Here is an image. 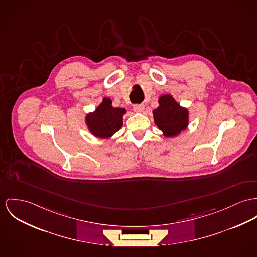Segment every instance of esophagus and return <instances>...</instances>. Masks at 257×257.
<instances>
[{
    "instance_id": "obj_1",
    "label": "esophagus",
    "mask_w": 257,
    "mask_h": 257,
    "mask_svg": "<svg viewBox=\"0 0 257 257\" xmlns=\"http://www.w3.org/2000/svg\"><path fill=\"white\" fill-rule=\"evenodd\" d=\"M133 109H134L135 112L141 113V112H143L145 110V105L144 104H135L133 106Z\"/></svg>"
}]
</instances>
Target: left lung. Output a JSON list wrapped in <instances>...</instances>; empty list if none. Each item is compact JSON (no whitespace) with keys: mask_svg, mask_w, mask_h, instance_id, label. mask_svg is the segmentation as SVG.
Wrapping results in <instances>:
<instances>
[{"mask_svg":"<svg viewBox=\"0 0 257 257\" xmlns=\"http://www.w3.org/2000/svg\"><path fill=\"white\" fill-rule=\"evenodd\" d=\"M153 115L162 135L168 138L176 137L189 126V109L181 106L169 94L158 98V107L153 110Z\"/></svg>","mask_w":257,"mask_h":257,"instance_id":"1","label":"left lung"}]
</instances>
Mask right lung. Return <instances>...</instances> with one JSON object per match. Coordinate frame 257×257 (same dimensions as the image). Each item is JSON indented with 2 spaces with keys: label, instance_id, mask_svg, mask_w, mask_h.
Returning <instances> with one entry per match:
<instances>
[{
  "label": "right lung",
  "instance_id": "right-lung-1",
  "mask_svg": "<svg viewBox=\"0 0 257 257\" xmlns=\"http://www.w3.org/2000/svg\"><path fill=\"white\" fill-rule=\"evenodd\" d=\"M126 109L112 106V100L103 98L98 107L86 114L85 123L92 135L99 139L110 138L123 125Z\"/></svg>",
  "mask_w": 257,
  "mask_h": 257
}]
</instances>
